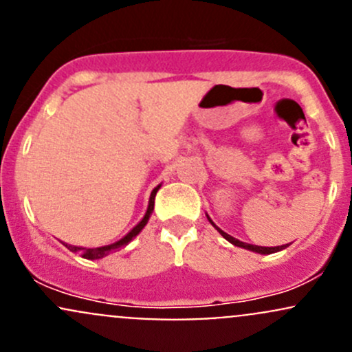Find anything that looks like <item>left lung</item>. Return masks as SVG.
Wrapping results in <instances>:
<instances>
[{"label": "left lung", "instance_id": "left-lung-1", "mask_svg": "<svg viewBox=\"0 0 352 352\" xmlns=\"http://www.w3.org/2000/svg\"><path fill=\"white\" fill-rule=\"evenodd\" d=\"M207 219H209V223L212 224L214 228H216L217 231L221 232V236H223L224 239H228L229 243H231V244H234V246L244 248V250L254 251V253H260V254H272V253H276V251H282V250H285V248H287V246H290V244H283V246L268 248V246H256V244H248V243H243V241H239V239H236V238H232V236H229L228 232H224V231H223V229H219V228H217V226L212 223V219H210L209 216H207Z\"/></svg>", "mask_w": 352, "mask_h": 352}]
</instances>
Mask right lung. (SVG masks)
I'll list each match as a JSON object with an SVG mask.
<instances>
[{"label": "right lung", "mask_w": 352, "mask_h": 352, "mask_svg": "<svg viewBox=\"0 0 352 352\" xmlns=\"http://www.w3.org/2000/svg\"><path fill=\"white\" fill-rule=\"evenodd\" d=\"M158 188H160V186L155 187L153 190H151L150 201H148V209H146L145 216H143V219L140 221V223L136 224L135 228H133L131 231H129L128 234L124 236V238H121L120 241H116V243H113V244H108V246H99V248H80V246H72V244H65V243H62V244H64L65 248H69L70 251H74V253H80V256L86 258V260H99V258L108 256L111 251H116V250H120V248L126 246V244L131 241V239L135 238V236H138L140 232H142V229L145 228L146 223H148V219H150L151 212H153L155 195H157Z\"/></svg>", "instance_id": "1"}]
</instances>
